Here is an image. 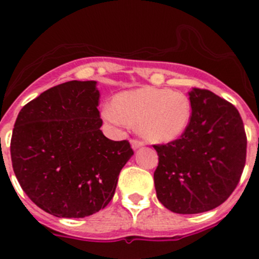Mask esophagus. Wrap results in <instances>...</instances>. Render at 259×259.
I'll return each mask as SVG.
<instances>
[{
  "label": "esophagus",
  "instance_id": "34e87169",
  "mask_svg": "<svg viewBox=\"0 0 259 259\" xmlns=\"http://www.w3.org/2000/svg\"><path fill=\"white\" fill-rule=\"evenodd\" d=\"M144 145V143L142 142V140H139V139H133L132 140V146H133V149H138V148H140V146H143Z\"/></svg>",
  "mask_w": 259,
  "mask_h": 259
}]
</instances>
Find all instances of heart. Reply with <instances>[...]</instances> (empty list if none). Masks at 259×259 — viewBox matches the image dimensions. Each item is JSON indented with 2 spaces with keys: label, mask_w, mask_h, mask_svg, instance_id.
Masks as SVG:
<instances>
[{
  "label": "heart",
  "mask_w": 259,
  "mask_h": 259,
  "mask_svg": "<svg viewBox=\"0 0 259 259\" xmlns=\"http://www.w3.org/2000/svg\"><path fill=\"white\" fill-rule=\"evenodd\" d=\"M104 116L116 125L137 124L138 133L149 142L169 143L187 130L192 104L180 91L142 88L115 96Z\"/></svg>",
  "instance_id": "1"
}]
</instances>
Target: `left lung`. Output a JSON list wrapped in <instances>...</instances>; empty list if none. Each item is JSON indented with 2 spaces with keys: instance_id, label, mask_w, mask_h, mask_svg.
<instances>
[{
  "instance_id": "1",
  "label": "left lung",
  "mask_w": 259,
  "mask_h": 259,
  "mask_svg": "<svg viewBox=\"0 0 259 259\" xmlns=\"http://www.w3.org/2000/svg\"><path fill=\"white\" fill-rule=\"evenodd\" d=\"M192 117L179 139L153 145L156 197L166 209L197 214L214 209L238 185L245 165L247 135L233 104L205 89L189 93Z\"/></svg>"
}]
</instances>
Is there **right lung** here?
I'll return each mask as SVG.
<instances>
[{
	"mask_svg": "<svg viewBox=\"0 0 259 259\" xmlns=\"http://www.w3.org/2000/svg\"><path fill=\"white\" fill-rule=\"evenodd\" d=\"M99 98L96 81H67L26 104L15 122V176L37 207L59 218H83L105 208L134 154L127 140L103 134Z\"/></svg>",
	"mask_w": 259,
	"mask_h": 259,
	"instance_id": "add662e5",
	"label": "right lung"
}]
</instances>
